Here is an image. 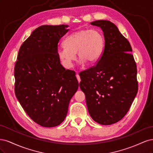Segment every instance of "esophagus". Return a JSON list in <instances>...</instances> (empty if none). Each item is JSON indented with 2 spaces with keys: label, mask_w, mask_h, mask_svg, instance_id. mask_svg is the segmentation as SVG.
I'll list each match as a JSON object with an SVG mask.
<instances>
[{
  "label": "esophagus",
  "mask_w": 153,
  "mask_h": 153,
  "mask_svg": "<svg viewBox=\"0 0 153 153\" xmlns=\"http://www.w3.org/2000/svg\"><path fill=\"white\" fill-rule=\"evenodd\" d=\"M76 78H77V80H78V83H80V81H81V79H80V76L78 75V74H76Z\"/></svg>",
  "instance_id": "1"
}]
</instances>
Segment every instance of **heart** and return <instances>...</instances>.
Instances as JSON below:
<instances>
[{
    "label": "heart",
    "instance_id": "heart-1",
    "mask_svg": "<svg viewBox=\"0 0 153 153\" xmlns=\"http://www.w3.org/2000/svg\"><path fill=\"white\" fill-rule=\"evenodd\" d=\"M104 41L100 32L94 29H83L69 35L63 41V48L57 50V56L62 65L70 68L75 60V53L82 62L92 64L100 58Z\"/></svg>",
    "mask_w": 153,
    "mask_h": 153
}]
</instances>
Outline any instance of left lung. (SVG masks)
<instances>
[{
	"label": "left lung",
	"mask_w": 153,
	"mask_h": 153,
	"mask_svg": "<svg viewBox=\"0 0 153 153\" xmlns=\"http://www.w3.org/2000/svg\"><path fill=\"white\" fill-rule=\"evenodd\" d=\"M91 24L102 29L105 47L96 65L79 73V85L92 119L110 125L124 117L137 94V65L130 43L116 25L108 20Z\"/></svg>",
	"instance_id": "obj_1"
}]
</instances>
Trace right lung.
<instances>
[{"instance_id": "add662e5", "label": "right lung", "mask_w": 153, "mask_h": 153, "mask_svg": "<svg viewBox=\"0 0 153 153\" xmlns=\"http://www.w3.org/2000/svg\"><path fill=\"white\" fill-rule=\"evenodd\" d=\"M67 25L40 26L20 47L15 66V92L27 115L43 127L66 118L78 88L75 72L66 69L57 56L58 43Z\"/></svg>"}]
</instances>
